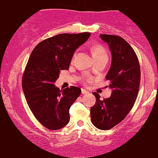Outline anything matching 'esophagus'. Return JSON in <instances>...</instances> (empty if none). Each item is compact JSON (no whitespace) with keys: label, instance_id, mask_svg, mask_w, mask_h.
Segmentation results:
<instances>
[{"label":"esophagus","instance_id":"esophagus-1","mask_svg":"<svg viewBox=\"0 0 158 158\" xmlns=\"http://www.w3.org/2000/svg\"><path fill=\"white\" fill-rule=\"evenodd\" d=\"M88 93H89V92L87 91V90L84 89H81V94H88Z\"/></svg>","mask_w":158,"mask_h":158}]
</instances>
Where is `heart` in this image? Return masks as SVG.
<instances>
[{
	"mask_svg": "<svg viewBox=\"0 0 158 158\" xmlns=\"http://www.w3.org/2000/svg\"><path fill=\"white\" fill-rule=\"evenodd\" d=\"M93 57H94V60L96 59H100V58H103V57H108V54H107V51L105 50L103 47L101 46H94L91 49ZM74 55V57L75 56ZM90 80L89 77H86L85 78V81H88Z\"/></svg>",
	"mask_w": 158,
	"mask_h": 158,
	"instance_id": "1",
	"label": "heart"
}]
</instances>
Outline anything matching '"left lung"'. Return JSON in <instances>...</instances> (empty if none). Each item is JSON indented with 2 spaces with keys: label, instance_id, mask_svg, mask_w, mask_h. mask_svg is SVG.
Wrapping results in <instances>:
<instances>
[{
  "label": "left lung",
  "instance_id": "left-lung-1",
  "mask_svg": "<svg viewBox=\"0 0 158 158\" xmlns=\"http://www.w3.org/2000/svg\"><path fill=\"white\" fill-rule=\"evenodd\" d=\"M110 47L111 66L106 77L112 89L111 96L101 99L96 92V104L91 108V119L96 128L108 130L120 123L134 106L139 94L141 70L136 52L118 36L100 35Z\"/></svg>",
  "mask_w": 158,
  "mask_h": 158
}]
</instances>
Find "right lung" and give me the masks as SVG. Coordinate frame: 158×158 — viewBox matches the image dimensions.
I'll return each instance as SVG.
<instances>
[{
  "label": "right lung",
  "mask_w": 158,
  "mask_h": 158,
  "mask_svg": "<svg viewBox=\"0 0 158 158\" xmlns=\"http://www.w3.org/2000/svg\"><path fill=\"white\" fill-rule=\"evenodd\" d=\"M91 34H60L40 42L34 48L22 77V86L27 104L36 119L48 129L68 124L69 110L81 94L78 87L60 91L54 83L61 70L68 69L74 51Z\"/></svg>",
  "instance_id": "right-lung-1"
}]
</instances>
